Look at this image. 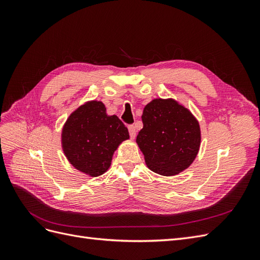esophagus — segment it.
I'll list each match as a JSON object with an SVG mask.
<instances>
[{"label": "esophagus", "mask_w": 260, "mask_h": 260, "mask_svg": "<svg viewBox=\"0 0 260 260\" xmlns=\"http://www.w3.org/2000/svg\"><path fill=\"white\" fill-rule=\"evenodd\" d=\"M128 130H129V135L131 137V139H135L136 136H137V129L133 124H130L128 125Z\"/></svg>", "instance_id": "esophagus-1"}]
</instances>
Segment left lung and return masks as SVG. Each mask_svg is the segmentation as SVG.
<instances>
[{"instance_id":"obj_1","label":"left lung","mask_w":260,"mask_h":260,"mask_svg":"<svg viewBox=\"0 0 260 260\" xmlns=\"http://www.w3.org/2000/svg\"><path fill=\"white\" fill-rule=\"evenodd\" d=\"M137 142L147 167L162 176H175L195 159L201 144L198 120L174 100H154L142 115Z\"/></svg>"}]
</instances>
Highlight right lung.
Here are the masks:
<instances>
[{"label": "right lung", "instance_id": "add662e5", "mask_svg": "<svg viewBox=\"0 0 260 260\" xmlns=\"http://www.w3.org/2000/svg\"><path fill=\"white\" fill-rule=\"evenodd\" d=\"M129 132L117 116H107L102 102H90L74 112L62 129V148L70 164L98 177L111 166L117 146Z\"/></svg>", "mask_w": 260, "mask_h": 260}]
</instances>
